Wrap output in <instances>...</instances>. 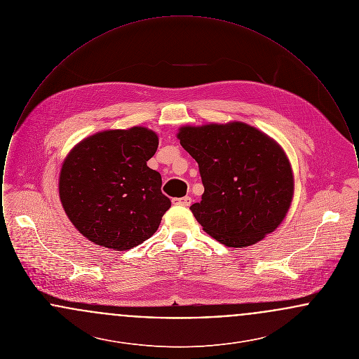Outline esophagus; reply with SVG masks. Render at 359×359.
I'll list each match as a JSON object with an SVG mask.
<instances>
[{"label":"esophagus","instance_id":"1","mask_svg":"<svg viewBox=\"0 0 359 359\" xmlns=\"http://www.w3.org/2000/svg\"><path fill=\"white\" fill-rule=\"evenodd\" d=\"M191 202H192L191 196H183V198H175V199H172V203H173V205H191Z\"/></svg>","mask_w":359,"mask_h":359}]
</instances>
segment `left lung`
<instances>
[{
	"instance_id": "obj_1",
	"label": "left lung",
	"mask_w": 359,
	"mask_h": 359,
	"mask_svg": "<svg viewBox=\"0 0 359 359\" xmlns=\"http://www.w3.org/2000/svg\"><path fill=\"white\" fill-rule=\"evenodd\" d=\"M177 138L198 165L205 192L191 205L207 234L230 248L255 245L285 218L293 175L281 147L243 122L183 126Z\"/></svg>"
}]
</instances>
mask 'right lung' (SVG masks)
Returning <instances> with one entry per match:
<instances>
[{
    "mask_svg": "<svg viewBox=\"0 0 359 359\" xmlns=\"http://www.w3.org/2000/svg\"><path fill=\"white\" fill-rule=\"evenodd\" d=\"M157 147L154 130L133 126L95 133L72 148L62 165L59 196L83 237L121 252L154 236L171 207L161 175L147 165Z\"/></svg>",
    "mask_w": 359,
    "mask_h": 359,
    "instance_id": "right-lung-1",
    "label": "right lung"
}]
</instances>
